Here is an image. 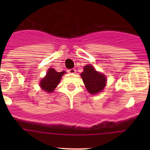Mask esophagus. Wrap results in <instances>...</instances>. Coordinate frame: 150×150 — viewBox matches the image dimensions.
Instances as JSON below:
<instances>
[{"label":"esophagus","mask_w":150,"mask_h":150,"mask_svg":"<svg viewBox=\"0 0 150 150\" xmlns=\"http://www.w3.org/2000/svg\"><path fill=\"white\" fill-rule=\"evenodd\" d=\"M68 72L70 73V74H75V73H76V70L74 68L70 69V70H68Z\"/></svg>","instance_id":"34e87169"}]
</instances>
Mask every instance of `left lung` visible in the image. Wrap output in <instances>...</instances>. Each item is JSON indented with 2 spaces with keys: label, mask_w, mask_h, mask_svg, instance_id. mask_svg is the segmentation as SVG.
I'll return each mask as SVG.
<instances>
[{
  "label": "left lung",
  "mask_w": 150,
  "mask_h": 150,
  "mask_svg": "<svg viewBox=\"0 0 150 150\" xmlns=\"http://www.w3.org/2000/svg\"><path fill=\"white\" fill-rule=\"evenodd\" d=\"M81 77L87 91L91 95H96L104 89L107 83L105 75L98 72L93 66L87 64L84 66Z\"/></svg>",
  "instance_id": "left-lung-1"
}]
</instances>
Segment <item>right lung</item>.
Wrapping results in <instances>:
<instances>
[{
  "label": "right lung",
  "instance_id": "right-lung-1",
  "mask_svg": "<svg viewBox=\"0 0 150 150\" xmlns=\"http://www.w3.org/2000/svg\"><path fill=\"white\" fill-rule=\"evenodd\" d=\"M65 74V71L57 72L55 69L50 68L46 73V75L44 78L41 79L40 83V86L45 91L49 93H52L55 90L57 86L59 85L62 76L63 74Z\"/></svg>",
  "mask_w": 150,
  "mask_h": 150
}]
</instances>
